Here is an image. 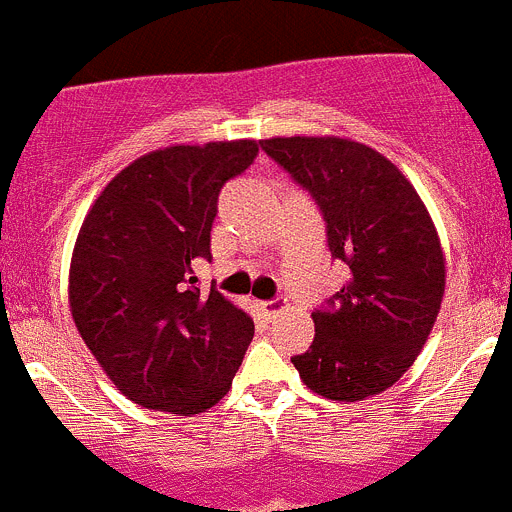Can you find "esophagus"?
<instances>
[{
	"instance_id": "34e87169",
	"label": "esophagus",
	"mask_w": 512,
	"mask_h": 512,
	"mask_svg": "<svg viewBox=\"0 0 512 512\" xmlns=\"http://www.w3.org/2000/svg\"><path fill=\"white\" fill-rule=\"evenodd\" d=\"M281 309H284V302H281V299H269V302H261V312H264L266 317H274V314H279Z\"/></svg>"
}]
</instances>
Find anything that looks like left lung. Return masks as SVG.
<instances>
[{"mask_svg": "<svg viewBox=\"0 0 512 512\" xmlns=\"http://www.w3.org/2000/svg\"><path fill=\"white\" fill-rule=\"evenodd\" d=\"M261 149L312 195L348 281L312 312L294 355L307 388L360 401L391 388L424 348L444 297V253L424 203L393 162L337 137H276Z\"/></svg>", "mask_w": 512, "mask_h": 512, "instance_id": "1", "label": "left lung"}]
</instances>
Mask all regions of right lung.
Returning a JSON list of instances; mask_svg holds the SVG:
<instances>
[{
    "instance_id": "right-lung-1",
    "label": "right lung",
    "mask_w": 512,
    "mask_h": 512,
    "mask_svg": "<svg viewBox=\"0 0 512 512\" xmlns=\"http://www.w3.org/2000/svg\"><path fill=\"white\" fill-rule=\"evenodd\" d=\"M259 144L210 142L144 154L86 215L70 261V312L114 386L154 411L200 414L231 388L253 322L195 266L210 261L218 195Z\"/></svg>"
}]
</instances>
